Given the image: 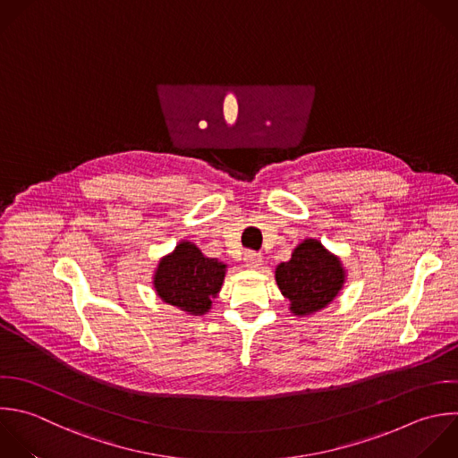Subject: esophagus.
I'll return each instance as SVG.
<instances>
[{
  "label": "esophagus",
  "instance_id": "1",
  "mask_svg": "<svg viewBox=\"0 0 458 458\" xmlns=\"http://www.w3.org/2000/svg\"><path fill=\"white\" fill-rule=\"evenodd\" d=\"M243 263H245L247 268H258V267L263 263V256L258 254V252H254V250H249V252H245V256H243Z\"/></svg>",
  "mask_w": 458,
  "mask_h": 458
}]
</instances>
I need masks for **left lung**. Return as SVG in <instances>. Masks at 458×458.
I'll return each mask as SVG.
<instances>
[{
	"label": "left lung",
	"mask_w": 458,
	"mask_h": 458,
	"mask_svg": "<svg viewBox=\"0 0 458 458\" xmlns=\"http://www.w3.org/2000/svg\"><path fill=\"white\" fill-rule=\"evenodd\" d=\"M276 283L290 301V311L304 317L326 308L342 290L345 270L340 258L318 240L301 242L292 258L276 268Z\"/></svg>",
	"instance_id": "8db88e82"
}]
</instances>
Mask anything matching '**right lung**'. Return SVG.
I'll use <instances>...</instances> for the list:
<instances>
[{"label":"right lung","mask_w":458,"mask_h":458,"mask_svg":"<svg viewBox=\"0 0 458 458\" xmlns=\"http://www.w3.org/2000/svg\"><path fill=\"white\" fill-rule=\"evenodd\" d=\"M225 270L227 265L206 258L195 243L181 242L159 261L154 288L165 302L190 315H204L222 288Z\"/></svg>","instance_id":"add662e5"}]
</instances>
